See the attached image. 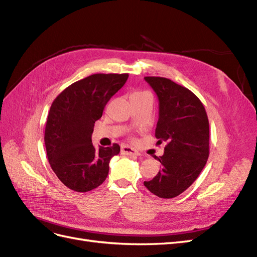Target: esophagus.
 <instances>
[{
    "label": "esophagus",
    "instance_id": "34e87169",
    "mask_svg": "<svg viewBox=\"0 0 257 257\" xmlns=\"http://www.w3.org/2000/svg\"><path fill=\"white\" fill-rule=\"evenodd\" d=\"M121 153L122 154H125V155H139V152L135 149H133V148H131L128 146H125L123 145L121 146Z\"/></svg>",
    "mask_w": 257,
    "mask_h": 257
}]
</instances>
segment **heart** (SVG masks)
Wrapping results in <instances>:
<instances>
[{"label": "heart", "instance_id": "1", "mask_svg": "<svg viewBox=\"0 0 257 257\" xmlns=\"http://www.w3.org/2000/svg\"><path fill=\"white\" fill-rule=\"evenodd\" d=\"M149 95L151 94L147 91H135L131 97H144V96H149Z\"/></svg>", "mask_w": 257, "mask_h": 257}]
</instances>
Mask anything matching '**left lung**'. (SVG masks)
<instances>
[{
  "mask_svg": "<svg viewBox=\"0 0 257 257\" xmlns=\"http://www.w3.org/2000/svg\"><path fill=\"white\" fill-rule=\"evenodd\" d=\"M159 97L158 144L166 143L158 159L162 168L144 184L154 195L174 198L196 180L209 157V121L192 91L164 77H145Z\"/></svg>",
  "mask_w": 257,
  "mask_h": 257,
  "instance_id": "1",
  "label": "left lung"
}]
</instances>
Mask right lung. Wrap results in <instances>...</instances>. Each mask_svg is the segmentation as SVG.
<instances>
[{"mask_svg":"<svg viewBox=\"0 0 257 257\" xmlns=\"http://www.w3.org/2000/svg\"><path fill=\"white\" fill-rule=\"evenodd\" d=\"M127 78L128 74L91 75L72 83L52 102L45 128L46 151L54 174L68 189L89 192L106 180L120 146L96 150L91 137L108 100Z\"/></svg>","mask_w":257,"mask_h":257,"instance_id":"right-lung-1","label":"right lung"}]
</instances>
